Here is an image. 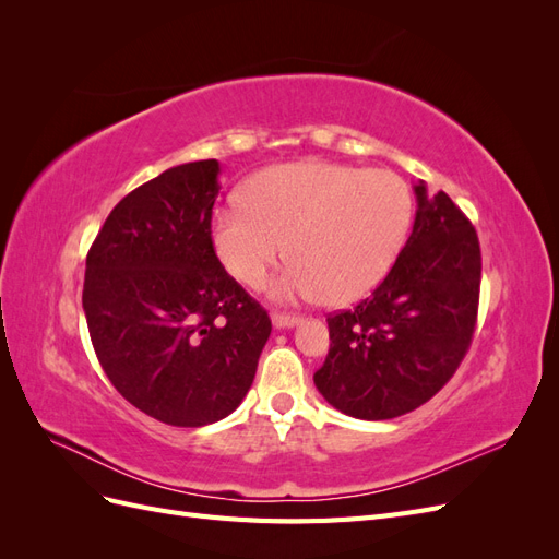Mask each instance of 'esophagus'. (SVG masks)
Wrapping results in <instances>:
<instances>
[{"mask_svg": "<svg viewBox=\"0 0 559 559\" xmlns=\"http://www.w3.org/2000/svg\"><path fill=\"white\" fill-rule=\"evenodd\" d=\"M300 324L298 314H286V312H273V326L275 329H292Z\"/></svg>", "mask_w": 559, "mask_h": 559, "instance_id": "34e87169", "label": "esophagus"}]
</instances>
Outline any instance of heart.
I'll return each instance as SVG.
<instances>
[{
	"label": "heart",
	"mask_w": 559,
	"mask_h": 559,
	"mask_svg": "<svg viewBox=\"0 0 559 559\" xmlns=\"http://www.w3.org/2000/svg\"><path fill=\"white\" fill-rule=\"evenodd\" d=\"M242 207L212 216L218 261L257 289L284 257L280 298L324 296L331 306L368 296L386 277L413 224V193L392 170L331 160L265 167L240 191Z\"/></svg>",
	"instance_id": "heart-1"
}]
</instances>
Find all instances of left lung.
Returning a JSON list of instances; mask_svg holds the SVG:
<instances>
[{"label": "left lung", "instance_id": "obj_1", "mask_svg": "<svg viewBox=\"0 0 559 559\" xmlns=\"http://www.w3.org/2000/svg\"><path fill=\"white\" fill-rule=\"evenodd\" d=\"M408 242L373 296L331 314L314 384L357 419H392L427 403L460 368L478 319L480 245L448 193L415 183Z\"/></svg>", "mask_w": 559, "mask_h": 559}]
</instances>
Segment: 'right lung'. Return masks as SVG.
Instances as JSON below:
<instances>
[{
  "mask_svg": "<svg viewBox=\"0 0 559 559\" xmlns=\"http://www.w3.org/2000/svg\"><path fill=\"white\" fill-rule=\"evenodd\" d=\"M218 173V160H195L142 183L86 259L83 312L99 366L134 408L173 427L238 408L273 331L216 259Z\"/></svg>",
  "mask_w": 559,
  "mask_h": 559,
  "instance_id": "1",
  "label": "right lung"
}]
</instances>
